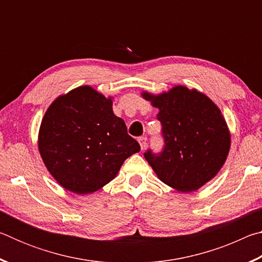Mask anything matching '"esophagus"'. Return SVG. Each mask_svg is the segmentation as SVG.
Masks as SVG:
<instances>
[{"mask_svg":"<svg viewBox=\"0 0 262 262\" xmlns=\"http://www.w3.org/2000/svg\"><path fill=\"white\" fill-rule=\"evenodd\" d=\"M139 143H140V147L142 150L145 149V147H147V137L145 136L139 137Z\"/></svg>","mask_w":262,"mask_h":262,"instance_id":"34e87169","label":"esophagus"}]
</instances>
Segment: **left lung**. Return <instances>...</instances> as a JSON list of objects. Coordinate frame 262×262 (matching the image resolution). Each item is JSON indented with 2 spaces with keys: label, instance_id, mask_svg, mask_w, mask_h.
I'll use <instances>...</instances> for the list:
<instances>
[{
  "label": "left lung",
  "instance_id": "left-lung-1",
  "mask_svg": "<svg viewBox=\"0 0 262 262\" xmlns=\"http://www.w3.org/2000/svg\"><path fill=\"white\" fill-rule=\"evenodd\" d=\"M159 112L164 149L144 152L164 184L189 193L202 187L219 173L228 157L230 132L220 108L198 90L183 85L155 96L143 92Z\"/></svg>",
  "mask_w": 262,
  "mask_h": 262
}]
</instances>
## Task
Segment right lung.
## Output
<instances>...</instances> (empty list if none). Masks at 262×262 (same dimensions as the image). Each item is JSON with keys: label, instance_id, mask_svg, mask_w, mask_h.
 Listing matches in <instances>:
<instances>
[{"label": "right lung", "instance_id": "add662e5", "mask_svg": "<svg viewBox=\"0 0 262 262\" xmlns=\"http://www.w3.org/2000/svg\"><path fill=\"white\" fill-rule=\"evenodd\" d=\"M38 147L50 173L76 194L100 189L141 150L125 121L113 113L112 98L89 85L53 101L42 118Z\"/></svg>", "mask_w": 262, "mask_h": 262}]
</instances>
